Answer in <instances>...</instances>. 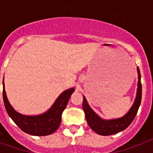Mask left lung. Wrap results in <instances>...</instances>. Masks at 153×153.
Returning <instances> with one entry per match:
<instances>
[{
	"label": "left lung",
	"instance_id": "obj_1",
	"mask_svg": "<svg viewBox=\"0 0 153 153\" xmlns=\"http://www.w3.org/2000/svg\"><path fill=\"white\" fill-rule=\"evenodd\" d=\"M138 73V83L137 91V96L135 101L133 102V105L128 110V112L120 118L111 119V120H104L101 118L95 112L91 109L89 105L88 102L86 101V98L83 96V108L84 113L87 123L89 126L93 129L95 133L99 135L109 136L112 134H115L121 131L126 129L128 127L133 119L135 118L136 115L137 114L138 109L140 107V102H141V95H142V86L140 82V70L137 67Z\"/></svg>",
	"mask_w": 153,
	"mask_h": 153
}]
</instances>
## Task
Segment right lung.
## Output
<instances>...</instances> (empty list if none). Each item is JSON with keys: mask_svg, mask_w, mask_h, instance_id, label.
Masks as SVG:
<instances>
[{"mask_svg": "<svg viewBox=\"0 0 153 153\" xmlns=\"http://www.w3.org/2000/svg\"><path fill=\"white\" fill-rule=\"evenodd\" d=\"M74 88L63 91L54 102L52 106L44 114L27 116L19 114L8 102L3 79V100L8 116L25 133L33 136H47L57 130L62 120V114L67 106Z\"/></svg>", "mask_w": 153, "mask_h": 153, "instance_id": "1", "label": "right lung"}]
</instances>
